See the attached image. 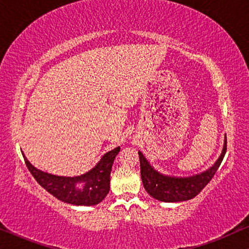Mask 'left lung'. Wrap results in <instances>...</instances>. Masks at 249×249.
<instances>
[{
    "label": "left lung",
    "instance_id": "8db88e82",
    "mask_svg": "<svg viewBox=\"0 0 249 249\" xmlns=\"http://www.w3.org/2000/svg\"><path fill=\"white\" fill-rule=\"evenodd\" d=\"M226 150H227V140L225 135L224 146L217 161L206 171L189 177L168 176L159 172L150 164L142 152L139 151L141 177H142L144 189L151 196L163 202H180L195 198L213 178L225 157Z\"/></svg>",
    "mask_w": 249,
    "mask_h": 249
}]
</instances>
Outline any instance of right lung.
I'll list each match as a JSON object with an SVG mask.
<instances>
[{"instance_id":"right-lung-1","label":"right lung","mask_w":249,"mask_h":249,"mask_svg":"<svg viewBox=\"0 0 249 249\" xmlns=\"http://www.w3.org/2000/svg\"><path fill=\"white\" fill-rule=\"evenodd\" d=\"M121 147L108 151L88 172L75 177L55 176L36 169L24 158L29 171L43 189L60 201L75 206H95L102 202L109 192L110 171Z\"/></svg>"}]
</instances>
